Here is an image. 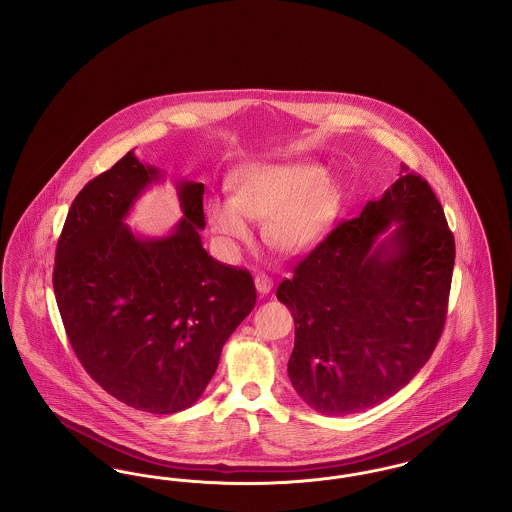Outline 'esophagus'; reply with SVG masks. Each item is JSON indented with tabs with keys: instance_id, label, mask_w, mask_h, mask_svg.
Here are the masks:
<instances>
[{
	"instance_id": "esophagus-1",
	"label": "esophagus",
	"mask_w": 512,
	"mask_h": 512,
	"mask_svg": "<svg viewBox=\"0 0 512 512\" xmlns=\"http://www.w3.org/2000/svg\"><path fill=\"white\" fill-rule=\"evenodd\" d=\"M255 288H257V292L261 293V295H267L272 290V280L265 276V274H257L255 276Z\"/></svg>"
}]
</instances>
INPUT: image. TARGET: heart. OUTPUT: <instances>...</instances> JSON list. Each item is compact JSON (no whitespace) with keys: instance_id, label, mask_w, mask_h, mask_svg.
<instances>
[{"instance_id":"1","label":"heart","mask_w":512,"mask_h":512,"mask_svg":"<svg viewBox=\"0 0 512 512\" xmlns=\"http://www.w3.org/2000/svg\"><path fill=\"white\" fill-rule=\"evenodd\" d=\"M338 211V190L311 163L253 165L232 180V197L207 203V222L228 251L253 238V220H268L267 240L288 255L315 249Z\"/></svg>"}]
</instances>
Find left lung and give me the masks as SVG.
I'll return each mask as SVG.
<instances>
[{
    "label": "left lung",
    "instance_id": "1",
    "mask_svg": "<svg viewBox=\"0 0 512 512\" xmlns=\"http://www.w3.org/2000/svg\"><path fill=\"white\" fill-rule=\"evenodd\" d=\"M453 265L438 197L401 165L384 195L338 224L276 290L295 322L293 390L341 416L405 388L441 336Z\"/></svg>",
    "mask_w": 512,
    "mask_h": 512
}]
</instances>
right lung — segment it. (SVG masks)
I'll list each match as a JSON object with an SVG mask.
<instances>
[{"label": "right lung", "instance_id": "add662e5", "mask_svg": "<svg viewBox=\"0 0 512 512\" xmlns=\"http://www.w3.org/2000/svg\"><path fill=\"white\" fill-rule=\"evenodd\" d=\"M163 172L128 151L76 195L57 242L53 290L86 372L138 411L192 407L220 351L255 307L247 270L226 267L201 245V182H176L182 209L165 236L124 220Z\"/></svg>", "mask_w": 512, "mask_h": 512}]
</instances>
